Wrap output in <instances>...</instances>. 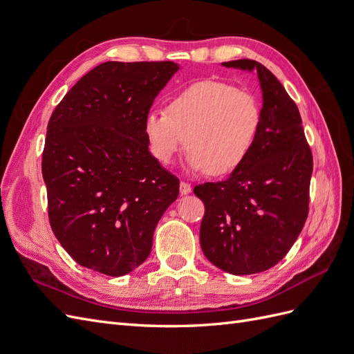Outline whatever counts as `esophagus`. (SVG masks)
Wrapping results in <instances>:
<instances>
[{
    "label": "esophagus",
    "instance_id": "1",
    "mask_svg": "<svg viewBox=\"0 0 354 354\" xmlns=\"http://www.w3.org/2000/svg\"><path fill=\"white\" fill-rule=\"evenodd\" d=\"M192 192V186L189 183H185V181H181L180 183V195H189Z\"/></svg>",
    "mask_w": 354,
    "mask_h": 354
}]
</instances>
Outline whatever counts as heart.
<instances>
[{
	"label": "heart",
	"mask_w": 354,
	"mask_h": 354,
	"mask_svg": "<svg viewBox=\"0 0 354 354\" xmlns=\"http://www.w3.org/2000/svg\"><path fill=\"white\" fill-rule=\"evenodd\" d=\"M260 124L261 109L254 94L205 80L173 95L165 112H149L143 128L160 164L173 162L186 145L189 169L226 176L250 156Z\"/></svg>",
	"instance_id": "1"
}]
</instances>
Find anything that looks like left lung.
<instances>
[{
  "mask_svg": "<svg viewBox=\"0 0 354 354\" xmlns=\"http://www.w3.org/2000/svg\"><path fill=\"white\" fill-rule=\"evenodd\" d=\"M221 66L257 73L261 124L250 156L238 169L224 181L195 187L205 205L199 241L218 269L254 274L279 263L301 233L313 158L297 104L269 69L248 59Z\"/></svg>",
  "mask_w": 354,
  "mask_h": 354,
  "instance_id": "left-lung-1",
  "label": "left lung"
}]
</instances>
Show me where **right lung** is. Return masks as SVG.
Masks as SVG:
<instances>
[{
	"instance_id": "1",
	"label": "right lung",
	"mask_w": 354,
	"mask_h": 354,
	"mask_svg": "<svg viewBox=\"0 0 354 354\" xmlns=\"http://www.w3.org/2000/svg\"><path fill=\"white\" fill-rule=\"evenodd\" d=\"M178 69L174 62L102 63L51 113L42 153L48 218L82 267L124 276L151 254L180 181L149 151L145 116Z\"/></svg>"
}]
</instances>
